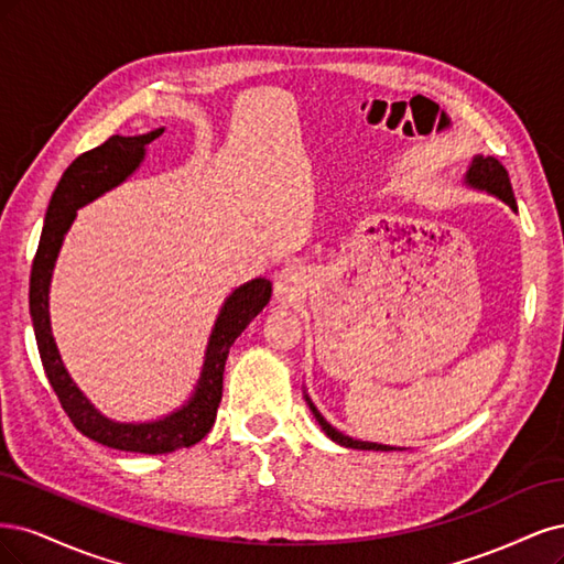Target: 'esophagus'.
<instances>
[{"mask_svg": "<svg viewBox=\"0 0 564 564\" xmlns=\"http://www.w3.org/2000/svg\"><path fill=\"white\" fill-rule=\"evenodd\" d=\"M306 288V271L300 264H290L281 269V274L274 283V293L281 302H297L304 297Z\"/></svg>", "mask_w": 564, "mask_h": 564, "instance_id": "esophagus-1", "label": "esophagus"}]
</instances>
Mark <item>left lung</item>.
<instances>
[{
    "mask_svg": "<svg viewBox=\"0 0 564 564\" xmlns=\"http://www.w3.org/2000/svg\"><path fill=\"white\" fill-rule=\"evenodd\" d=\"M466 185L474 187V189H482V192L495 194L497 198H501L503 204H508L513 210H518L511 180H508L506 169L501 166V163L495 156H474V161H470V166L466 171ZM306 403H308V410L314 412L316 422L321 424V429L325 431V435H328L330 441H335V443H339L344 447H351V449H379V452L395 449L391 445H379V443H366V441L349 438V435L339 433L333 424H328V422L323 420V414L316 410V405L312 401H308V395H306Z\"/></svg>",
    "mask_w": 564,
    "mask_h": 564,
    "instance_id": "8db88e82",
    "label": "left lung"
}]
</instances>
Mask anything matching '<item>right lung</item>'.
<instances>
[{"label": "right lung", "mask_w": 564, "mask_h": 564, "mask_svg": "<svg viewBox=\"0 0 564 564\" xmlns=\"http://www.w3.org/2000/svg\"><path fill=\"white\" fill-rule=\"evenodd\" d=\"M161 133L163 129L131 138L112 135L100 148L88 150L69 163L48 202L40 248L30 271V316L34 337H37L44 372L69 422L90 441L140 454H166L192 447L210 431L223 401V375L231 344L246 330V325L262 312L271 297V283L267 279H252L234 290L215 321L202 377L196 381L192 398L183 408L161 416L156 422L123 424L107 420L105 414L88 403V398L72 381L61 360L56 341H53L48 321V285L63 239L69 225L75 223L77 210L121 185L142 163L144 148Z\"/></svg>", "instance_id": "right-lung-1"}]
</instances>
